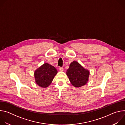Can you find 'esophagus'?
I'll return each mask as SVG.
<instances>
[{
	"mask_svg": "<svg viewBox=\"0 0 125 125\" xmlns=\"http://www.w3.org/2000/svg\"><path fill=\"white\" fill-rule=\"evenodd\" d=\"M59 70L60 71H63L64 69H63V68L62 67H59Z\"/></svg>",
	"mask_w": 125,
	"mask_h": 125,
	"instance_id": "obj_1",
	"label": "esophagus"
}]
</instances>
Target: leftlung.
I'll return each mask as SVG.
<instances>
[{
  "mask_svg": "<svg viewBox=\"0 0 125 125\" xmlns=\"http://www.w3.org/2000/svg\"><path fill=\"white\" fill-rule=\"evenodd\" d=\"M90 74V71L76 61L71 63L66 72L71 84L75 87H80L86 84L88 81Z\"/></svg>",
  "mask_w": 125,
  "mask_h": 125,
  "instance_id": "8db88e82",
  "label": "left lung"
}]
</instances>
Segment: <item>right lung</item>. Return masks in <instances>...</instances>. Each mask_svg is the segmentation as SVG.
Listing matches in <instances>:
<instances>
[{
	"mask_svg": "<svg viewBox=\"0 0 125 125\" xmlns=\"http://www.w3.org/2000/svg\"><path fill=\"white\" fill-rule=\"evenodd\" d=\"M57 72L54 66L48 63H44L34 71L35 82L39 86L46 88L51 84Z\"/></svg>",
	"mask_w": 125,
	"mask_h": 125,
	"instance_id": "1",
	"label": "right lung"
}]
</instances>
